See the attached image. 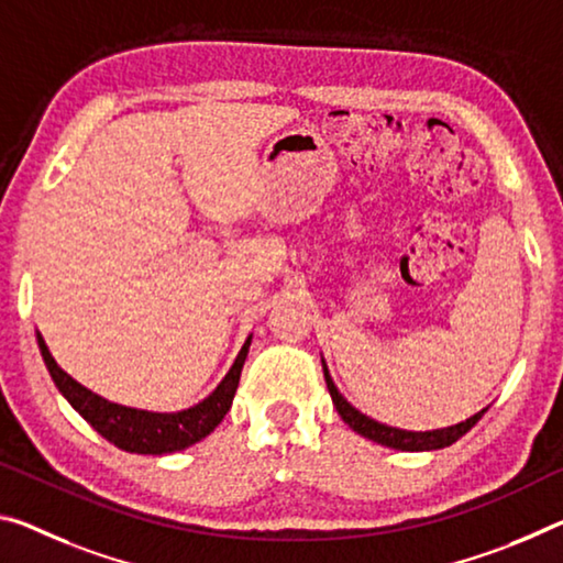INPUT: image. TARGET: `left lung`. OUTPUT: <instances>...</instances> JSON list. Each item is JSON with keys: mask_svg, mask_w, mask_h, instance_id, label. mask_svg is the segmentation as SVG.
I'll use <instances>...</instances> for the list:
<instances>
[{"mask_svg": "<svg viewBox=\"0 0 563 563\" xmlns=\"http://www.w3.org/2000/svg\"><path fill=\"white\" fill-rule=\"evenodd\" d=\"M325 373V383H328V390H330V398H333V406L338 413H341L343 421L353 428L355 433H361L363 439H371L380 445H388V449H398V451H435V449H445V445L456 443L463 433H468L471 428H474L481 416L486 413L484 410H478L476 416L466 418L463 423L456 426H449V428H439V431H426V433H413V431H400V428H390V426H383L378 421H373V418L363 416L361 410H355L347 400L338 394V388L333 386V380L328 376V368H323Z\"/></svg>", "mask_w": 563, "mask_h": 563, "instance_id": "left-lung-1", "label": "left lung"}]
</instances>
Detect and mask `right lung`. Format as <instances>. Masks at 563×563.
<instances>
[{
  "label": "right lung",
  "mask_w": 563,
  "mask_h": 563,
  "mask_svg": "<svg viewBox=\"0 0 563 563\" xmlns=\"http://www.w3.org/2000/svg\"><path fill=\"white\" fill-rule=\"evenodd\" d=\"M37 343L42 351V358L47 363V371L59 394L65 396L73 408L77 410L85 421L95 428L97 433L110 443L118 445L122 451L130 453H145V456H163V453L183 451L187 445L202 441L205 435L216 431V426L225 418V413L233 406V396L240 383V373L247 358L250 338L245 345L240 347L233 368L220 386L202 400V404L177 410V413H150V410L124 408L118 404H110L92 390L79 386L75 378H69L65 371L59 368L52 358V353L44 345L42 335L37 333Z\"/></svg>",
  "instance_id": "right-lung-1"
}]
</instances>
